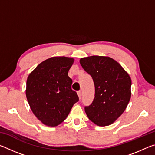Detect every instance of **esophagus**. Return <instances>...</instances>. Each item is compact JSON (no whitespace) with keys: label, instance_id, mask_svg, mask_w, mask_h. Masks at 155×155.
<instances>
[{"label":"esophagus","instance_id":"esophagus-1","mask_svg":"<svg viewBox=\"0 0 155 155\" xmlns=\"http://www.w3.org/2000/svg\"><path fill=\"white\" fill-rule=\"evenodd\" d=\"M77 94L78 96V98H79V99H81V91H77Z\"/></svg>","mask_w":155,"mask_h":155}]
</instances>
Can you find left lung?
<instances>
[{
    "mask_svg": "<svg viewBox=\"0 0 155 155\" xmlns=\"http://www.w3.org/2000/svg\"><path fill=\"white\" fill-rule=\"evenodd\" d=\"M81 66L92 78L95 95L85 107L91 122L105 127L124 111L130 101L131 79L118 63L110 57L91 56L80 59Z\"/></svg>",
    "mask_w": 155,
    "mask_h": 155,
    "instance_id": "obj_1",
    "label": "left lung"
}]
</instances>
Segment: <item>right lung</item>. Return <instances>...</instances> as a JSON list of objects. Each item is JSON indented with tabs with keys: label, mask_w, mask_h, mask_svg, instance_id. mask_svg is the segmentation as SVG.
<instances>
[{
	"label": "right lung",
	"mask_w": 155,
	"mask_h": 155,
	"mask_svg": "<svg viewBox=\"0 0 155 155\" xmlns=\"http://www.w3.org/2000/svg\"><path fill=\"white\" fill-rule=\"evenodd\" d=\"M74 59L54 57L41 62L28 75L26 96L38 120L48 127H56L66 118L73 104L78 101L72 90L68 71Z\"/></svg>",
	"instance_id": "add662e5"
}]
</instances>
